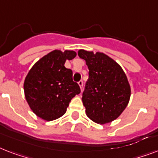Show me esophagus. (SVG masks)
<instances>
[{"label":"esophagus","instance_id":"obj_1","mask_svg":"<svg viewBox=\"0 0 158 158\" xmlns=\"http://www.w3.org/2000/svg\"><path fill=\"white\" fill-rule=\"evenodd\" d=\"M78 84H79V87H80V89L82 90V89H83V85H84V82L82 81V80H80V81L78 82Z\"/></svg>","mask_w":158,"mask_h":158}]
</instances>
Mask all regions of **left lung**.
I'll list each match as a JSON object with an SVG mask.
<instances>
[{
	"label": "left lung",
	"instance_id": "left-lung-1",
	"mask_svg": "<svg viewBox=\"0 0 158 158\" xmlns=\"http://www.w3.org/2000/svg\"><path fill=\"white\" fill-rule=\"evenodd\" d=\"M78 55L86 61L89 70L82 97L86 115L98 124L111 122L130 101L131 89L126 74L120 64L104 53L81 49Z\"/></svg>",
	"mask_w": 158,
	"mask_h": 158
}]
</instances>
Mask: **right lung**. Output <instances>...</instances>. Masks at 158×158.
<instances>
[{"label": "right lung", "instance_id": "1", "mask_svg": "<svg viewBox=\"0 0 158 158\" xmlns=\"http://www.w3.org/2000/svg\"><path fill=\"white\" fill-rule=\"evenodd\" d=\"M76 52L66 50L51 52L33 64L28 71L23 90L26 101L33 112L47 121L64 115L75 95L80 94L79 84L73 81V72L64 67L67 60Z\"/></svg>", "mask_w": 158, "mask_h": 158}]
</instances>
